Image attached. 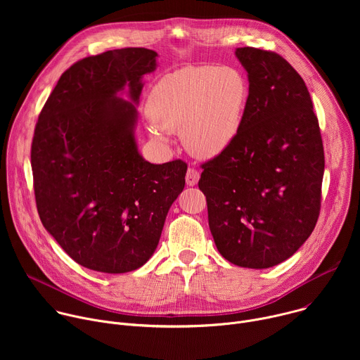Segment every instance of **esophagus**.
<instances>
[{
    "label": "esophagus",
    "instance_id": "obj_1",
    "mask_svg": "<svg viewBox=\"0 0 360 360\" xmlns=\"http://www.w3.org/2000/svg\"><path fill=\"white\" fill-rule=\"evenodd\" d=\"M185 179H186V185L188 186H195L198 184V181H199V172L196 169H193V168H189L186 171Z\"/></svg>",
    "mask_w": 360,
    "mask_h": 360
}]
</instances>
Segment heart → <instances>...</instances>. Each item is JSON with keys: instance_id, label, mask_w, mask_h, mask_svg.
<instances>
[{"instance_id": "b5f03b06", "label": "heart", "mask_w": 360, "mask_h": 360, "mask_svg": "<svg viewBox=\"0 0 360 360\" xmlns=\"http://www.w3.org/2000/svg\"><path fill=\"white\" fill-rule=\"evenodd\" d=\"M249 84L233 67H185L164 75L148 96L149 134L160 143L179 132L198 160L219 157L238 138Z\"/></svg>"}]
</instances>
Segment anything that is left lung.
Returning a JSON list of instances; mask_svg holds the SVG:
<instances>
[{
  "instance_id": "8db88e82",
  "label": "left lung",
  "mask_w": 360,
  "mask_h": 360,
  "mask_svg": "<svg viewBox=\"0 0 360 360\" xmlns=\"http://www.w3.org/2000/svg\"><path fill=\"white\" fill-rule=\"evenodd\" d=\"M235 56L249 81L242 128L229 149L202 165L198 185L219 253L233 265L266 269L290 258L316 225L323 145L293 67L252 46Z\"/></svg>"
}]
</instances>
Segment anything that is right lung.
<instances>
[{
	"label": "right lung",
	"instance_id": "add662e5",
	"mask_svg": "<svg viewBox=\"0 0 360 360\" xmlns=\"http://www.w3.org/2000/svg\"><path fill=\"white\" fill-rule=\"evenodd\" d=\"M158 54L122 48L68 68L39 114L31 167L41 222L84 268L125 274L155 252L186 164L148 162L135 128ZM127 99H123V95Z\"/></svg>",
	"mask_w": 360,
	"mask_h": 360
}]
</instances>
